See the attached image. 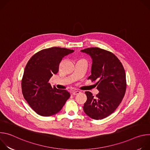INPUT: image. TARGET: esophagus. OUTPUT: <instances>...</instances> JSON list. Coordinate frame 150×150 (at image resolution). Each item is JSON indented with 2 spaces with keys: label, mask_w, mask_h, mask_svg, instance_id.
I'll return each instance as SVG.
<instances>
[{
  "label": "esophagus",
  "mask_w": 150,
  "mask_h": 150,
  "mask_svg": "<svg viewBox=\"0 0 150 150\" xmlns=\"http://www.w3.org/2000/svg\"><path fill=\"white\" fill-rule=\"evenodd\" d=\"M80 93H81V92H80L79 91H74L72 92V94H73L74 96H76V95H77V94H79Z\"/></svg>",
  "instance_id": "esophagus-1"
}]
</instances>
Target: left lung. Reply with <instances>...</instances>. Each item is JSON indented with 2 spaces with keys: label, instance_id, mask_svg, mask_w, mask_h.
<instances>
[{
  "label": "left lung",
  "instance_id": "left-lung-1",
  "mask_svg": "<svg viewBox=\"0 0 150 150\" xmlns=\"http://www.w3.org/2000/svg\"><path fill=\"white\" fill-rule=\"evenodd\" d=\"M81 52L88 54L92 59L91 75L88 79L98 81L96 84L99 91L96 97L91 92H85L87 100L84 103L83 111L92 119H103L115 111L125 96V69L118 58L110 52L98 47Z\"/></svg>",
  "mask_w": 150,
  "mask_h": 150
}]
</instances>
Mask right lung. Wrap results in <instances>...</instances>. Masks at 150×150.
I'll return each mask as SVG.
<instances>
[{
    "label": "right lung",
    "mask_w": 150,
    "mask_h": 150,
    "mask_svg": "<svg viewBox=\"0 0 150 150\" xmlns=\"http://www.w3.org/2000/svg\"><path fill=\"white\" fill-rule=\"evenodd\" d=\"M74 50L60 47L42 50L29 60L21 87L24 98L38 115L50 116L58 113L70 97L65 90L52 87L49 80L59 71L62 59Z\"/></svg>",
    "instance_id": "add662e5"
}]
</instances>
